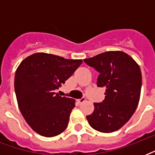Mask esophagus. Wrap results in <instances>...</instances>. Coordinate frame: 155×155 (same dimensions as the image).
Wrapping results in <instances>:
<instances>
[{"instance_id": "34e87169", "label": "esophagus", "mask_w": 155, "mask_h": 155, "mask_svg": "<svg viewBox=\"0 0 155 155\" xmlns=\"http://www.w3.org/2000/svg\"><path fill=\"white\" fill-rule=\"evenodd\" d=\"M85 97H82V98H81V99H79L78 100V103L80 104H83L84 103V102L85 101Z\"/></svg>"}]
</instances>
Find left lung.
Instances as JSON below:
<instances>
[{"label": "left lung", "mask_w": 155, "mask_h": 155, "mask_svg": "<svg viewBox=\"0 0 155 155\" xmlns=\"http://www.w3.org/2000/svg\"><path fill=\"white\" fill-rule=\"evenodd\" d=\"M100 73L97 87H105L102 103H94L87 120L94 130L112 133L130 120L138 104L142 72L132 57L123 51H107L84 59Z\"/></svg>", "instance_id": "left-lung-1"}]
</instances>
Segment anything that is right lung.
<instances>
[{
  "label": "right lung",
  "mask_w": 155,
  "mask_h": 155,
  "mask_svg": "<svg viewBox=\"0 0 155 155\" xmlns=\"http://www.w3.org/2000/svg\"><path fill=\"white\" fill-rule=\"evenodd\" d=\"M83 63L47 53L28 56L17 68L14 89L23 117L33 130L54 137L67 129L75 101L60 97L58 89Z\"/></svg>",
  "instance_id": "obj_1"
}]
</instances>
